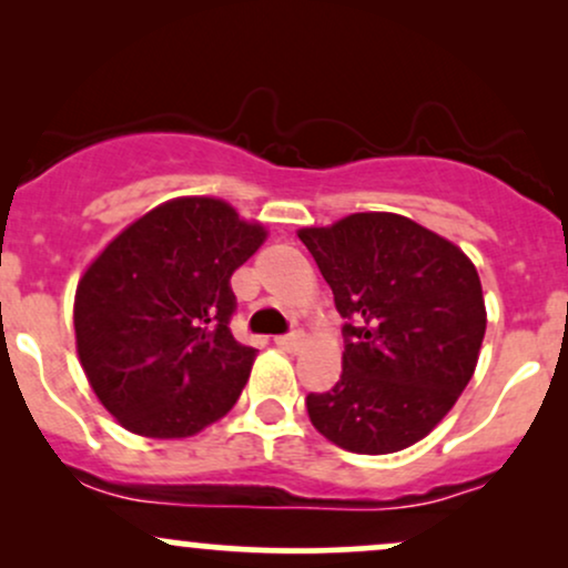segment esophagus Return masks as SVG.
<instances>
[{"mask_svg": "<svg viewBox=\"0 0 568 568\" xmlns=\"http://www.w3.org/2000/svg\"><path fill=\"white\" fill-rule=\"evenodd\" d=\"M275 344H277L280 349H285V352H298V349H302L304 338L298 336V334H293V336H277Z\"/></svg>", "mask_w": 568, "mask_h": 568, "instance_id": "34e87169", "label": "esophagus"}]
</instances>
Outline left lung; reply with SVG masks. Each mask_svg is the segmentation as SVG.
Here are the masks:
<instances>
[{
  "instance_id": "8db88e82",
  "label": "left lung",
  "mask_w": 568,
  "mask_h": 568,
  "mask_svg": "<svg viewBox=\"0 0 568 568\" xmlns=\"http://www.w3.org/2000/svg\"><path fill=\"white\" fill-rule=\"evenodd\" d=\"M298 240L347 317L342 379L306 397L317 433L352 454L427 438L478 366L486 302L459 245L406 216L352 213Z\"/></svg>"
}]
</instances>
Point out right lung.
<instances>
[{
	"mask_svg": "<svg viewBox=\"0 0 568 568\" xmlns=\"http://www.w3.org/2000/svg\"><path fill=\"white\" fill-rule=\"evenodd\" d=\"M264 240V224L194 194L143 213L88 264L77 355L122 427L179 440L230 414L256 361L230 331V277Z\"/></svg>",
	"mask_w": 568,
	"mask_h": 568,
	"instance_id": "obj_1",
	"label": "right lung"
}]
</instances>
